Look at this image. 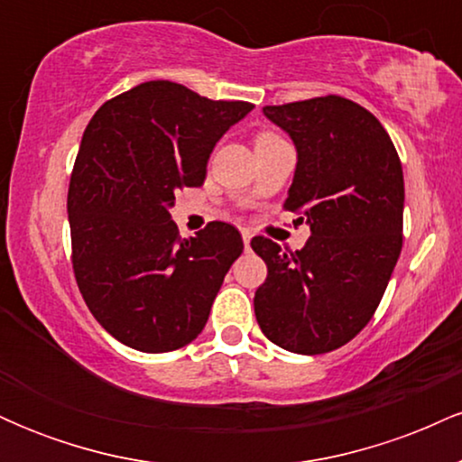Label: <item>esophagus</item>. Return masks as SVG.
I'll use <instances>...</instances> for the list:
<instances>
[{
	"mask_svg": "<svg viewBox=\"0 0 462 462\" xmlns=\"http://www.w3.org/2000/svg\"><path fill=\"white\" fill-rule=\"evenodd\" d=\"M241 235H243V245H245V249L249 247V241H252V230H247V227H243L241 230Z\"/></svg>",
	"mask_w": 462,
	"mask_h": 462,
	"instance_id": "1",
	"label": "esophagus"
}]
</instances>
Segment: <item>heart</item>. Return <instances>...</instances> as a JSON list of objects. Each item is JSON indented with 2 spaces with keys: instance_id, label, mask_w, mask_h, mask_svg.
I'll use <instances>...</instances> for the list:
<instances>
[{
  "instance_id": "obj_1",
  "label": "heart",
  "mask_w": 462,
  "mask_h": 462,
  "mask_svg": "<svg viewBox=\"0 0 462 462\" xmlns=\"http://www.w3.org/2000/svg\"><path fill=\"white\" fill-rule=\"evenodd\" d=\"M269 136H275V134H269V132H267V134H261L258 139H269Z\"/></svg>"
}]
</instances>
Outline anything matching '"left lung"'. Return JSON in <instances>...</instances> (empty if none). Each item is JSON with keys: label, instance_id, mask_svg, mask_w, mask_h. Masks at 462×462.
Segmentation results:
<instances>
[{"label": "left lung", "instance_id": "obj_1", "mask_svg": "<svg viewBox=\"0 0 462 462\" xmlns=\"http://www.w3.org/2000/svg\"><path fill=\"white\" fill-rule=\"evenodd\" d=\"M298 150L284 208L310 238L284 252L254 236L267 264L254 312L269 341L295 354H326L367 326L402 252L404 173L393 143L363 106L338 95L264 106Z\"/></svg>", "mask_w": 462, "mask_h": 462}]
</instances>
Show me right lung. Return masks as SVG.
Returning <instances> with one entry per match:
<instances>
[{"mask_svg": "<svg viewBox=\"0 0 462 462\" xmlns=\"http://www.w3.org/2000/svg\"><path fill=\"white\" fill-rule=\"evenodd\" d=\"M252 108L152 79L106 102L84 130L67 195L73 273L124 346L173 352L204 330L243 238L224 221L180 238L169 208L178 189L204 184L217 141Z\"/></svg>", "mask_w": 462, "mask_h": 462, "instance_id": "right-lung-1", "label": "right lung"}]
</instances>
